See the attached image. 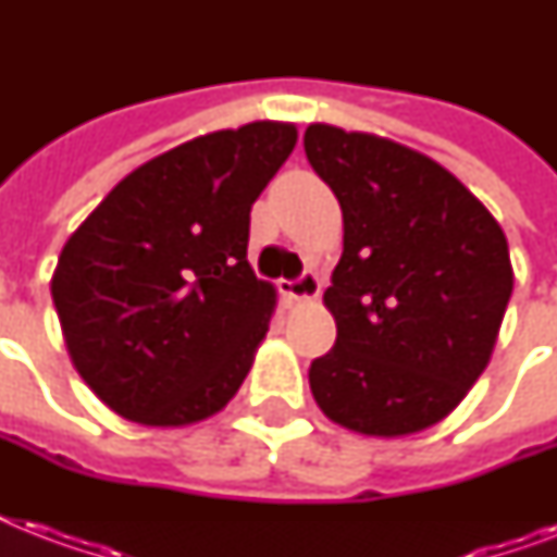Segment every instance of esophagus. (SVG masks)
I'll return each instance as SVG.
<instances>
[{"label":"esophagus","mask_w":557,"mask_h":557,"mask_svg":"<svg viewBox=\"0 0 557 557\" xmlns=\"http://www.w3.org/2000/svg\"><path fill=\"white\" fill-rule=\"evenodd\" d=\"M280 292L288 297V300H312V297L321 295V277L314 271H304L300 277L283 280L280 283Z\"/></svg>","instance_id":"esophagus-1"}]
</instances>
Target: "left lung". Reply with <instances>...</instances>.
Instances as JSON below:
<instances>
[{"instance_id": "1", "label": "left lung", "mask_w": 557, "mask_h": 557, "mask_svg": "<svg viewBox=\"0 0 557 557\" xmlns=\"http://www.w3.org/2000/svg\"><path fill=\"white\" fill-rule=\"evenodd\" d=\"M304 150L344 210V253L323 292L338 338L309 367L314 401L367 436L424 431L492 358L515 286L506 234L410 147L312 124Z\"/></svg>"}]
</instances>
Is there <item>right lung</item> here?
Listing matches in <instances>:
<instances>
[{"label": "right lung", "mask_w": 557, "mask_h": 557, "mask_svg": "<svg viewBox=\"0 0 557 557\" xmlns=\"http://www.w3.org/2000/svg\"><path fill=\"white\" fill-rule=\"evenodd\" d=\"M295 144L280 121L178 144L69 236L51 297L74 367L115 413L178 428L234 398L274 312L248 265L251 205Z\"/></svg>", "instance_id": "1"}]
</instances>
